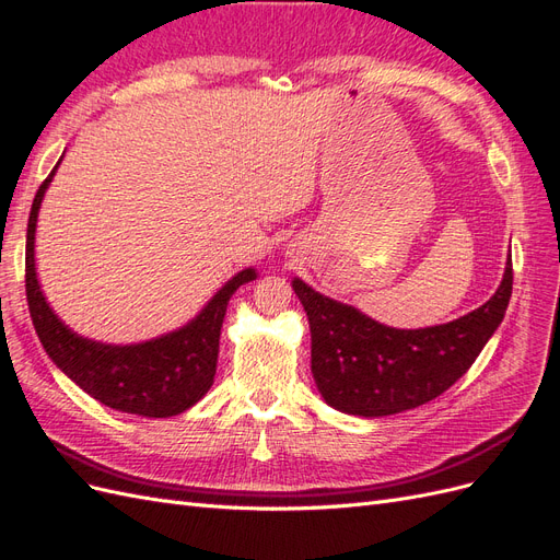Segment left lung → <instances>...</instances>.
Returning <instances> with one entry per match:
<instances>
[{"mask_svg":"<svg viewBox=\"0 0 560 560\" xmlns=\"http://www.w3.org/2000/svg\"><path fill=\"white\" fill-rule=\"evenodd\" d=\"M512 254L498 292L446 325L395 329L294 278L311 325V371L334 409L381 418L428 404L460 378L495 334L512 296Z\"/></svg>","mask_w":560,"mask_h":560,"instance_id":"8db88e82","label":"left lung"}]
</instances>
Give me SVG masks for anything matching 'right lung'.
Instances as JSON below:
<instances>
[{
	"label": "right lung",
	"instance_id": "obj_1",
	"mask_svg": "<svg viewBox=\"0 0 560 560\" xmlns=\"http://www.w3.org/2000/svg\"><path fill=\"white\" fill-rule=\"evenodd\" d=\"M60 161L42 182L35 202H32L25 245L27 306L46 354L83 393L103 401L109 409L144 418H171L191 409L214 383L219 334H222L229 299L241 284L257 278V270H241L208 301V306L189 325L151 338V341L112 346L74 334L46 303L35 266L37 217Z\"/></svg>",
	"mask_w": 560,
	"mask_h": 560
}]
</instances>
